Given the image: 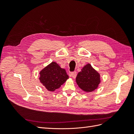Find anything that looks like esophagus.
I'll return each mask as SVG.
<instances>
[{"label": "esophagus", "mask_w": 134, "mask_h": 134, "mask_svg": "<svg viewBox=\"0 0 134 134\" xmlns=\"http://www.w3.org/2000/svg\"><path fill=\"white\" fill-rule=\"evenodd\" d=\"M71 76H72V78L73 79H75L76 76V72L74 71V72H72L71 73Z\"/></svg>", "instance_id": "34e87169"}]
</instances>
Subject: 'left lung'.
<instances>
[{
	"mask_svg": "<svg viewBox=\"0 0 134 134\" xmlns=\"http://www.w3.org/2000/svg\"><path fill=\"white\" fill-rule=\"evenodd\" d=\"M76 84L81 90L86 92L94 91L100 82V74L90 64H87L78 72L76 78Z\"/></svg>",
	"mask_w": 134,
	"mask_h": 134,
	"instance_id": "8db88e82",
	"label": "left lung"
}]
</instances>
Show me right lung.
Returning a JSON list of instances; mask_svg holds the SVG:
<instances>
[{"label":"right lung","mask_w":134,"mask_h":134,"mask_svg":"<svg viewBox=\"0 0 134 134\" xmlns=\"http://www.w3.org/2000/svg\"><path fill=\"white\" fill-rule=\"evenodd\" d=\"M40 81L48 91L59 88L69 78L66 70L52 62L40 72Z\"/></svg>","instance_id":"obj_1"}]
</instances>
